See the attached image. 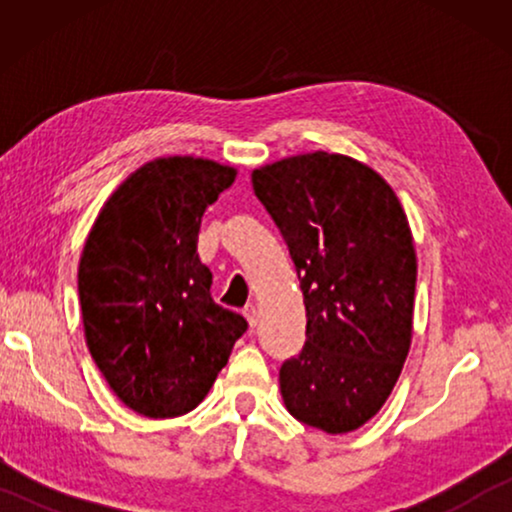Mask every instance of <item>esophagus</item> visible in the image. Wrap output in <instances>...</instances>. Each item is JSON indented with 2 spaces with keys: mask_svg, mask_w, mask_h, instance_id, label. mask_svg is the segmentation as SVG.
<instances>
[{
  "mask_svg": "<svg viewBox=\"0 0 512 512\" xmlns=\"http://www.w3.org/2000/svg\"><path fill=\"white\" fill-rule=\"evenodd\" d=\"M242 314H244V317H247V321H249V326H251V328H254V326L258 324V312H256V305H247V307H244V310H242Z\"/></svg>",
  "mask_w": 512,
  "mask_h": 512,
  "instance_id": "obj_1",
  "label": "esophagus"
}]
</instances>
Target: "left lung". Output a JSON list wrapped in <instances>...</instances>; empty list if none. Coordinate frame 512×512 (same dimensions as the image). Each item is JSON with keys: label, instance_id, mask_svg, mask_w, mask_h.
I'll return each instance as SVG.
<instances>
[{"label": "left lung", "instance_id": "8db88e82", "mask_svg": "<svg viewBox=\"0 0 512 512\" xmlns=\"http://www.w3.org/2000/svg\"><path fill=\"white\" fill-rule=\"evenodd\" d=\"M282 230L307 314L305 347L279 370L286 410L326 433L373 419L412 342L417 256L408 216L373 167L300 153L251 172Z\"/></svg>", "mask_w": 512, "mask_h": 512}]
</instances>
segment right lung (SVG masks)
I'll list each match as a JSON object with an SVG mask.
<instances>
[{"label": "right lung", "instance_id": "1", "mask_svg": "<svg viewBox=\"0 0 512 512\" xmlns=\"http://www.w3.org/2000/svg\"><path fill=\"white\" fill-rule=\"evenodd\" d=\"M237 170L209 158H156L130 174L97 214L79 263L90 356L137 415L198 408L247 331L242 314L209 296L198 258L205 209Z\"/></svg>", "mask_w": 512, "mask_h": 512}]
</instances>
